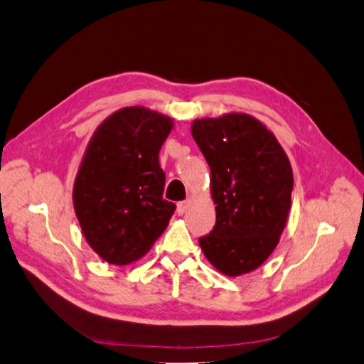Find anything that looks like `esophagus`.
<instances>
[{"mask_svg": "<svg viewBox=\"0 0 364 364\" xmlns=\"http://www.w3.org/2000/svg\"><path fill=\"white\" fill-rule=\"evenodd\" d=\"M189 204H191V201L189 200H184V201H180L178 204H176V213H178V215H184V212L188 210V208H189Z\"/></svg>", "mask_w": 364, "mask_h": 364, "instance_id": "obj_1", "label": "esophagus"}]
</instances>
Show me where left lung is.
I'll return each mask as SVG.
<instances>
[{
	"instance_id": "1",
	"label": "left lung",
	"mask_w": 364,
	"mask_h": 364,
	"mask_svg": "<svg viewBox=\"0 0 364 364\" xmlns=\"http://www.w3.org/2000/svg\"><path fill=\"white\" fill-rule=\"evenodd\" d=\"M192 136L210 167L217 204L215 226L198 243L221 274H247L274 252L286 226L291 163L271 130L246 114L195 119Z\"/></svg>"
}]
</instances>
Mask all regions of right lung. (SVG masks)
<instances>
[{"instance_id": "right-lung-1", "label": "right lung", "mask_w": 364, "mask_h": 364, "mask_svg": "<svg viewBox=\"0 0 364 364\" xmlns=\"http://www.w3.org/2000/svg\"><path fill=\"white\" fill-rule=\"evenodd\" d=\"M172 126L158 112L124 107L105 119L86 149L73 206L89 246L110 264L141 258L173 215L158 161Z\"/></svg>"}]
</instances>
